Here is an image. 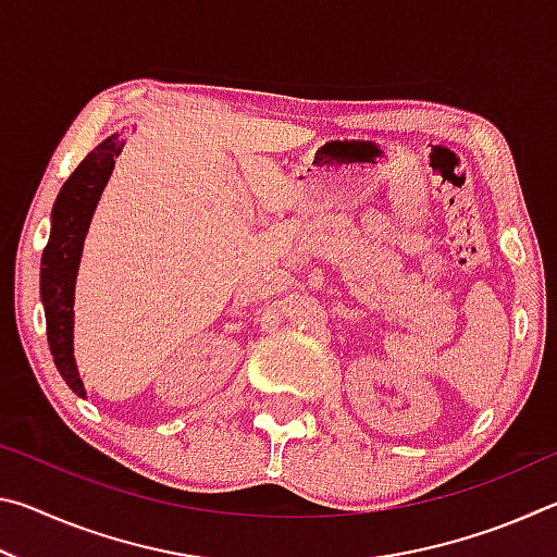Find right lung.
Returning <instances> with one entry per match:
<instances>
[{
	"instance_id": "add662e5",
	"label": "right lung",
	"mask_w": 557,
	"mask_h": 557,
	"mask_svg": "<svg viewBox=\"0 0 557 557\" xmlns=\"http://www.w3.org/2000/svg\"><path fill=\"white\" fill-rule=\"evenodd\" d=\"M122 147H125V137L120 135L102 139L61 186L51 211V235L41 256V301L49 348L55 369L81 398H86V385L81 381L73 356L75 277H78L83 243H86L92 213L98 209Z\"/></svg>"
}]
</instances>
